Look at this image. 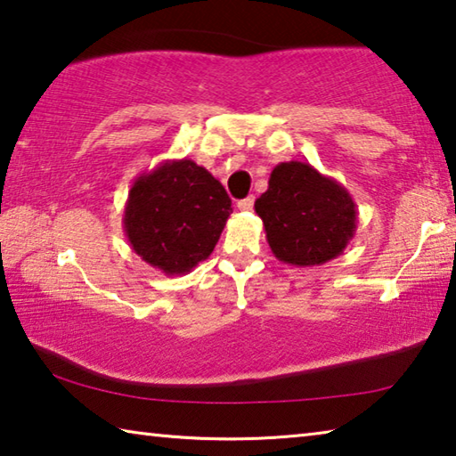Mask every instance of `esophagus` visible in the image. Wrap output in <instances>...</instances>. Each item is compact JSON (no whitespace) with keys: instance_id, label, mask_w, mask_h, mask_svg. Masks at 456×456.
Masks as SVG:
<instances>
[{"instance_id":"1","label":"esophagus","mask_w":456,"mask_h":456,"mask_svg":"<svg viewBox=\"0 0 456 456\" xmlns=\"http://www.w3.org/2000/svg\"><path fill=\"white\" fill-rule=\"evenodd\" d=\"M253 203H256V199L253 197H247V199H241L237 203V207H239V211H251L253 209Z\"/></svg>"}]
</instances>
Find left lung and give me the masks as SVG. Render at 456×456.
Wrapping results in <instances>:
<instances>
[{
	"instance_id": "obj_1",
	"label": "left lung",
	"mask_w": 456,
	"mask_h": 456,
	"mask_svg": "<svg viewBox=\"0 0 456 456\" xmlns=\"http://www.w3.org/2000/svg\"><path fill=\"white\" fill-rule=\"evenodd\" d=\"M256 213L273 256L296 267L323 265L342 256L358 223L348 189L299 160L273 168Z\"/></svg>"
}]
</instances>
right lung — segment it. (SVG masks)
<instances>
[{"mask_svg":"<svg viewBox=\"0 0 456 456\" xmlns=\"http://www.w3.org/2000/svg\"><path fill=\"white\" fill-rule=\"evenodd\" d=\"M231 213L225 187L195 160L179 159L136 176L122 225L144 264L184 275L211 256Z\"/></svg>","mask_w":456,"mask_h":456,"instance_id":"1","label":"right lung"}]
</instances>
